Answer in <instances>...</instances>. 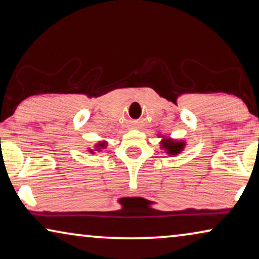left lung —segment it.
<instances>
[{"instance_id":"1","label":"left lung","mask_w":259,"mask_h":259,"mask_svg":"<svg viewBox=\"0 0 259 259\" xmlns=\"http://www.w3.org/2000/svg\"><path fill=\"white\" fill-rule=\"evenodd\" d=\"M185 143L184 142H172L171 140H167L164 142V148L167 149L168 153L171 154H178L181 150L184 149Z\"/></svg>"}]
</instances>
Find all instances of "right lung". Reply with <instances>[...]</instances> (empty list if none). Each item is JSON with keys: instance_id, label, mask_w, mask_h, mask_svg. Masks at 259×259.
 <instances>
[{"instance_id": "1", "label": "right lung", "mask_w": 259, "mask_h": 259, "mask_svg": "<svg viewBox=\"0 0 259 259\" xmlns=\"http://www.w3.org/2000/svg\"><path fill=\"white\" fill-rule=\"evenodd\" d=\"M100 146H103V144H100Z\"/></svg>"}]
</instances>
